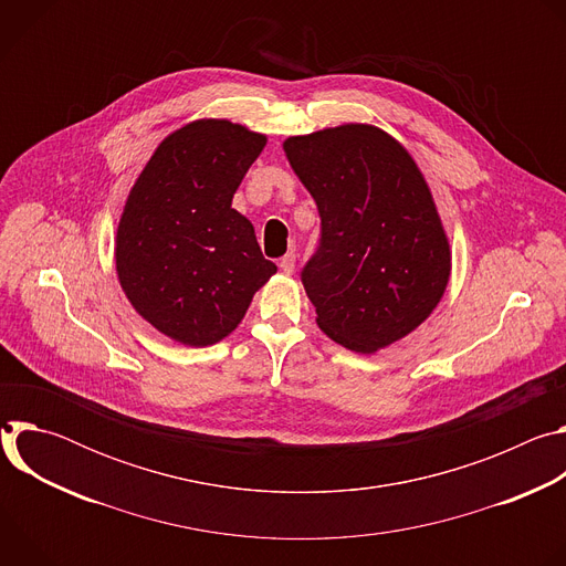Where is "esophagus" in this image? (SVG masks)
Instances as JSON below:
<instances>
[{
  "instance_id": "esophagus-1",
  "label": "esophagus",
  "mask_w": 566,
  "mask_h": 566,
  "mask_svg": "<svg viewBox=\"0 0 566 566\" xmlns=\"http://www.w3.org/2000/svg\"><path fill=\"white\" fill-rule=\"evenodd\" d=\"M280 269H282V273L291 275V273L295 271V253H286V255L280 260Z\"/></svg>"
}]
</instances>
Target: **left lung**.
<instances>
[{"instance_id": "8db88e82", "label": "left lung", "mask_w": 566, "mask_h": 566, "mask_svg": "<svg viewBox=\"0 0 566 566\" xmlns=\"http://www.w3.org/2000/svg\"><path fill=\"white\" fill-rule=\"evenodd\" d=\"M282 147L322 219L319 249L302 271L317 327L358 354L412 334L452 271L443 221L412 154L367 123L289 136Z\"/></svg>"}]
</instances>
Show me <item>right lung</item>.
I'll return each instance as SVG.
<instances>
[{
    "label": "right lung",
    "instance_id": "add662e5",
    "mask_svg": "<svg viewBox=\"0 0 566 566\" xmlns=\"http://www.w3.org/2000/svg\"><path fill=\"white\" fill-rule=\"evenodd\" d=\"M266 136L226 118L192 120L158 143L116 230V273L134 311L175 343L210 347L244 319L277 273L232 195Z\"/></svg>",
    "mask_w": 566,
    "mask_h": 566
}]
</instances>
